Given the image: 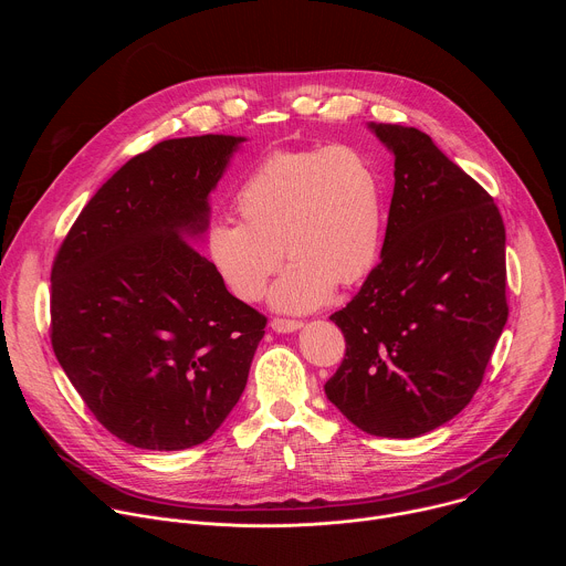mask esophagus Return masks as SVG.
<instances>
[{
	"label": "esophagus",
	"instance_id": "34e87169",
	"mask_svg": "<svg viewBox=\"0 0 566 566\" xmlns=\"http://www.w3.org/2000/svg\"><path fill=\"white\" fill-rule=\"evenodd\" d=\"M271 327L277 334H291V332H297L302 327V322L293 319V317H273L271 319Z\"/></svg>",
	"mask_w": 566,
	"mask_h": 566
}]
</instances>
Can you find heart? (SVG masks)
Here are the masks:
<instances>
[{
    "label": "heart",
    "instance_id": "obj_1",
    "mask_svg": "<svg viewBox=\"0 0 566 566\" xmlns=\"http://www.w3.org/2000/svg\"><path fill=\"white\" fill-rule=\"evenodd\" d=\"M232 206L239 221H212L203 247L217 277L244 302L264 295L286 255L293 262L271 302L311 311L336 284L360 282L382 244V184L354 145L271 151L241 181Z\"/></svg>",
    "mask_w": 566,
    "mask_h": 566
}]
</instances>
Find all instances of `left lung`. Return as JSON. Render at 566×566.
<instances>
[{"label": "left lung", "mask_w": 566, "mask_h": 566, "mask_svg": "<svg viewBox=\"0 0 566 566\" xmlns=\"http://www.w3.org/2000/svg\"><path fill=\"white\" fill-rule=\"evenodd\" d=\"M394 154L380 262L332 319L347 349L327 398L363 432L412 439L457 417L509 319L493 197L417 127L371 125Z\"/></svg>", "instance_id": "8db88e82"}]
</instances>
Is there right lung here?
<instances>
[{
  "mask_svg": "<svg viewBox=\"0 0 566 566\" xmlns=\"http://www.w3.org/2000/svg\"><path fill=\"white\" fill-rule=\"evenodd\" d=\"M244 138L136 154L90 199L51 269V347L90 412L140 450L208 441L247 387L266 315L190 244Z\"/></svg>",
  "mask_w": 566,
  "mask_h": 566,
  "instance_id": "obj_1",
  "label": "right lung"
}]
</instances>
